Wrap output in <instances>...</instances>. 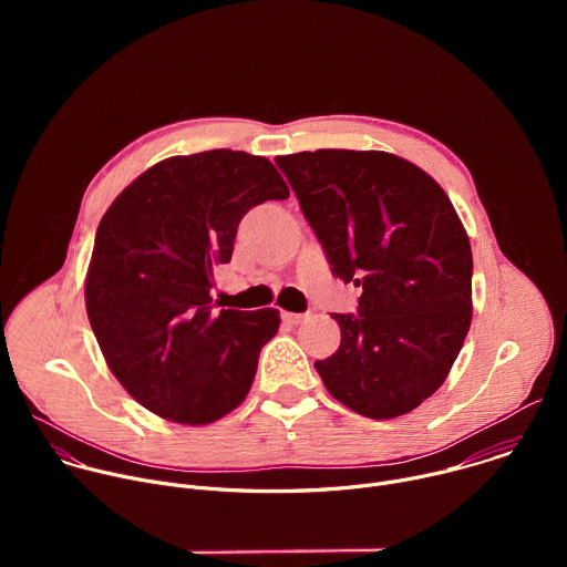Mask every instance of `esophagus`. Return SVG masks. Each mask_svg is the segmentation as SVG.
<instances>
[{
  "mask_svg": "<svg viewBox=\"0 0 567 567\" xmlns=\"http://www.w3.org/2000/svg\"><path fill=\"white\" fill-rule=\"evenodd\" d=\"M282 318L285 322H289V326H300V322L307 318V313H293V311H282Z\"/></svg>",
  "mask_w": 567,
  "mask_h": 567,
  "instance_id": "1",
  "label": "esophagus"
}]
</instances>
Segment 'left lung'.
Returning <instances> with one entry per match:
<instances>
[{
	"instance_id": "obj_1",
	"label": "left lung",
	"mask_w": 567,
	"mask_h": 567,
	"mask_svg": "<svg viewBox=\"0 0 567 567\" xmlns=\"http://www.w3.org/2000/svg\"><path fill=\"white\" fill-rule=\"evenodd\" d=\"M332 274L363 287L332 313L339 350L316 361L334 399L370 420L415 411L449 377L473 318L471 241L442 186L381 150L278 156Z\"/></svg>"
}]
</instances>
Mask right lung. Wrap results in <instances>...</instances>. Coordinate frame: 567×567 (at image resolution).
Here are the masks:
<instances>
[{
	"mask_svg": "<svg viewBox=\"0 0 567 567\" xmlns=\"http://www.w3.org/2000/svg\"><path fill=\"white\" fill-rule=\"evenodd\" d=\"M287 197L269 158L210 150L158 161L103 215L87 316L107 368L150 413L206 426L247 399L280 311H215L213 269L230 260L241 215Z\"/></svg>",
	"mask_w": 567,
	"mask_h": 567,
	"instance_id": "obj_1",
	"label": "right lung"
}]
</instances>
